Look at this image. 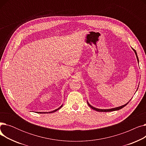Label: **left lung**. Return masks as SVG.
<instances>
[{
	"label": "left lung",
	"mask_w": 146,
	"mask_h": 146,
	"mask_svg": "<svg viewBox=\"0 0 146 146\" xmlns=\"http://www.w3.org/2000/svg\"><path fill=\"white\" fill-rule=\"evenodd\" d=\"M133 50H134V52H135V54L136 57H137V61H138V62H139V58H138V56H137V52H136V51H135L134 48H133ZM128 102L126 104L124 105H122V106H119V107H117V108L108 109V110H101V109H98V108H95V107H94V106H92V105H90L88 103V102L87 101V103H88V105L89 106V107H90V108H91L92 109H93V110H95V111H98V112H111V111H117V110H119L122 109V108H124V107L125 106H126V105L128 104Z\"/></svg>",
	"instance_id": "8db88e82"
}]
</instances>
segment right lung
<instances>
[{"label": "right lung", "instance_id": "1", "mask_svg": "<svg viewBox=\"0 0 146 146\" xmlns=\"http://www.w3.org/2000/svg\"><path fill=\"white\" fill-rule=\"evenodd\" d=\"M62 106H63V105H61L60 107H59V108H57V109H56V110H54V111H51V112H37V113H52V112H56V111H57V110H58L60 108H61V107H62Z\"/></svg>", "mask_w": 146, "mask_h": 146}]
</instances>
